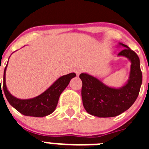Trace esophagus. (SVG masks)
Wrapping results in <instances>:
<instances>
[{"label":"esophagus","mask_w":149,"mask_h":149,"mask_svg":"<svg viewBox=\"0 0 149 149\" xmlns=\"http://www.w3.org/2000/svg\"><path fill=\"white\" fill-rule=\"evenodd\" d=\"M74 71H75V73H76V74H77V76L80 75V74L82 72V69H81V68H75V70H74Z\"/></svg>","instance_id":"34e87169"}]
</instances>
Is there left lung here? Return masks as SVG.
Returning <instances> with one entry per match:
<instances>
[{"label":"left lung","mask_w":149,"mask_h":149,"mask_svg":"<svg viewBox=\"0 0 149 149\" xmlns=\"http://www.w3.org/2000/svg\"><path fill=\"white\" fill-rule=\"evenodd\" d=\"M124 49L118 55L125 56L131 63L127 84L119 89L109 87L96 77L82 73L83 104L88 113L98 117H113L132 106L139 95L143 81L139 58L126 45L119 43Z\"/></svg>","instance_id":"obj_1"}]
</instances>
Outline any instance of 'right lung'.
Listing matches in <instances>:
<instances>
[{"mask_svg": "<svg viewBox=\"0 0 149 149\" xmlns=\"http://www.w3.org/2000/svg\"><path fill=\"white\" fill-rule=\"evenodd\" d=\"M6 66L5 67L4 72H3V89L5 96L9 103L15 110H18L23 115L29 116L43 117L52 113L56 109L59 98L63 91L68 86L71 79L76 76L75 73H70L66 75L62 76L57 79L47 90L45 91L44 93L39 95V96L30 99L22 100L13 96L7 90L6 86V79H5ZM0 92H2L1 85Z\"/></svg>", "mask_w": 149, "mask_h": 149, "instance_id": "1", "label": "right lung"}]
</instances>
